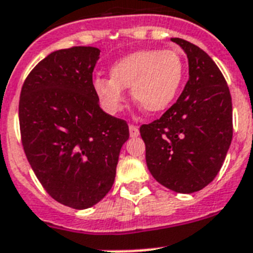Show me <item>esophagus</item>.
I'll list each match as a JSON object with an SVG mask.
<instances>
[{
  "label": "esophagus",
  "mask_w": 253,
  "mask_h": 253,
  "mask_svg": "<svg viewBox=\"0 0 253 253\" xmlns=\"http://www.w3.org/2000/svg\"><path fill=\"white\" fill-rule=\"evenodd\" d=\"M129 135L131 137H137L140 135V131H139V127L137 126H133V125H129Z\"/></svg>",
  "instance_id": "obj_1"
}]
</instances>
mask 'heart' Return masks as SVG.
<instances>
[{"instance_id":"b5f03b06","label":"heart","mask_w":253,"mask_h":253,"mask_svg":"<svg viewBox=\"0 0 253 253\" xmlns=\"http://www.w3.org/2000/svg\"><path fill=\"white\" fill-rule=\"evenodd\" d=\"M111 79L96 78L94 89L103 108L111 114L122 111L125 89L150 113H160L174 102L183 80L181 56L170 49H140L112 65Z\"/></svg>"}]
</instances>
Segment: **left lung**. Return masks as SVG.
I'll return each mask as SVG.
<instances>
[{
	"label": "left lung",
	"mask_w": 253,
	"mask_h": 253,
	"mask_svg": "<svg viewBox=\"0 0 253 253\" xmlns=\"http://www.w3.org/2000/svg\"><path fill=\"white\" fill-rule=\"evenodd\" d=\"M188 58V81L177 102L140 127L146 166L164 187L192 193L220 170L233 136L232 96L223 74L206 52L172 38Z\"/></svg>",
	"instance_id": "8db88e82"
}]
</instances>
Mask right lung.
<instances>
[{"label":"right lung","mask_w":253,"mask_h":253,"mask_svg":"<svg viewBox=\"0 0 253 253\" xmlns=\"http://www.w3.org/2000/svg\"><path fill=\"white\" fill-rule=\"evenodd\" d=\"M100 50H54L35 66L19 102L30 167L56 201L83 210L109 192L128 126L99 107L93 71Z\"/></svg>","instance_id":"add662e5"}]
</instances>
